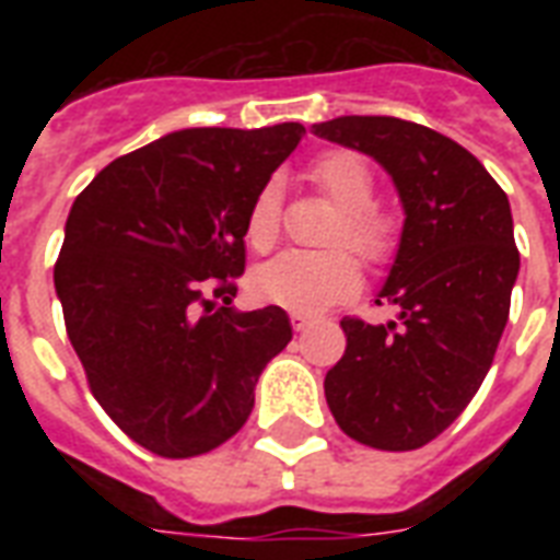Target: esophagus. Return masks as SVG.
<instances>
[{"label":"esophagus","mask_w":560,"mask_h":560,"mask_svg":"<svg viewBox=\"0 0 560 560\" xmlns=\"http://www.w3.org/2000/svg\"><path fill=\"white\" fill-rule=\"evenodd\" d=\"M290 323H293V328H296V331H305L307 325H311V316H307V314H290Z\"/></svg>","instance_id":"obj_1"}]
</instances>
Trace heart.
<instances>
[{
  "label": "heart",
  "mask_w": 560,
  "mask_h": 560,
  "mask_svg": "<svg viewBox=\"0 0 560 560\" xmlns=\"http://www.w3.org/2000/svg\"><path fill=\"white\" fill-rule=\"evenodd\" d=\"M311 179L328 200L340 206L331 244H349L366 261H386L398 244V220L372 202L374 177L369 162L354 151H328L311 165ZM281 229L279 188L264 186L246 214V241L255 249H270ZM360 290V264L349 249L323 253H281L253 272V293L293 314H316L340 305Z\"/></svg>",
  "instance_id": "heart-1"
}]
</instances>
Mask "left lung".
<instances>
[{
  "instance_id": "1",
  "label": "left lung",
  "mask_w": 560,
  "mask_h": 560,
  "mask_svg": "<svg viewBox=\"0 0 560 560\" xmlns=\"http://www.w3.org/2000/svg\"><path fill=\"white\" fill-rule=\"evenodd\" d=\"M389 171L407 220L377 305L398 319H342L346 354L325 374L334 421L377 451H418L465 412L494 363L521 270L509 197L447 136L392 116L314 125Z\"/></svg>"
}]
</instances>
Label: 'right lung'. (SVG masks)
I'll list each match as a JSON object with an SVG mask.
<instances>
[{
  "mask_svg": "<svg viewBox=\"0 0 560 560\" xmlns=\"http://www.w3.org/2000/svg\"><path fill=\"white\" fill-rule=\"evenodd\" d=\"M305 127H191L118 156L74 200L55 264L66 334L121 433L165 459L232 439L290 342L270 305L237 314L246 214Z\"/></svg>",
  "mask_w": 560,
  "mask_h": 560,
  "instance_id": "add662e5",
  "label": "right lung"
}]
</instances>
